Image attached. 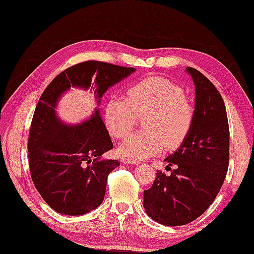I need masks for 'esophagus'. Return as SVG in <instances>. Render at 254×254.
Instances as JSON below:
<instances>
[{
  "instance_id": "1",
  "label": "esophagus",
  "mask_w": 254,
  "mask_h": 254,
  "mask_svg": "<svg viewBox=\"0 0 254 254\" xmlns=\"http://www.w3.org/2000/svg\"><path fill=\"white\" fill-rule=\"evenodd\" d=\"M121 161L126 164H138L139 161L138 160H135V159L132 158H127V157H122L121 158Z\"/></svg>"
}]
</instances>
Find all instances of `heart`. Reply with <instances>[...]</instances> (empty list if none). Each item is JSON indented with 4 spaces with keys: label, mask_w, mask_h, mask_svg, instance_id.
I'll return each instance as SVG.
<instances>
[{
    "label": "heart",
    "mask_w": 254,
    "mask_h": 254,
    "mask_svg": "<svg viewBox=\"0 0 254 254\" xmlns=\"http://www.w3.org/2000/svg\"><path fill=\"white\" fill-rule=\"evenodd\" d=\"M144 117L143 129L129 135L120 152L126 157L145 159L164 147L173 150L184 143L193 125L194 109L183 88L160 76L135 82L126 97H113L105 110L106 125L117 138H125Z\"/></svg>",
    "instance_id": "heart-1"
}]
</instances>
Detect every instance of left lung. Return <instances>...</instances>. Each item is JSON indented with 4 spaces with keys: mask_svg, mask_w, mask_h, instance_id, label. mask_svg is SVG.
I'll use <instances>...</instances> for the list:
<instances>
[{
    "mask_svg": "<svg viewBox=\"0 0 254 254\" xmlns=\"http://www.w3.org/2000/svg\"><path fill=\"white\" fill-rule=\"evenodd\" d=\"M187 72L196 86L192 127L180 148L164 159L171 174L157 171L151 187L144 190L147 215L167 226L185 225L204 213L221 190L229 162V127L221 94L197 69L187 67Z\"/></svg>",
    "mask_w": 254,
    "mask_h": 254,
    "instance_id": "left-lung-1",
    "label": "left lung"
}]
</instances>
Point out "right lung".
Segmentation results:
<instances>
[{"instance_id": "add662e5", "label": "right lung", "mask_w": 254, "mask_h": 254, "mask_svg": "<svg viewBox=\"0 0 254 254\" xmlns=\"http://www.w3.org/2000/svg\"><path fill=\"white\" fill-rule=\"evenodd\" d=\"M135 69L87 61L67 68L46 86L35 107L28 137L29 168L44 201L58 213L85 214L102 204L106 183L118 160L102 156L114 148L109 133L95 109L91 119L69 127L56 116V105L70 87L91 88L100 97Z\"/></svg>"}]
</instances>
